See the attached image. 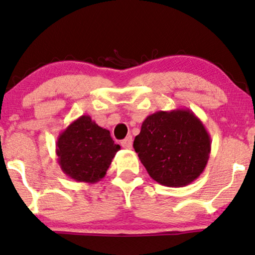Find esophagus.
Listing matches in <instances>:
<instances>
[{"label":"esophagus","mask_w":255,"mask_h":255,"mask_svg":"<svg viewBox=\"0 0 255 255\" xmlns=\"http://www.w3.org/2000/svg\"><path fill=\"white\" fill-rule=\"evenodd\" d=\"M121 145L125 149H130L131 145H133V137L131 136H127L125 140L121 141Z\"/></svg>","instance_id":"1"}]
</instances>
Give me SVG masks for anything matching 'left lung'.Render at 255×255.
Here are the masks:
<instances>
[{"label": "left lung", "instance_id": "8db88e82", "mask_svg": "<svg viewBox=\"0 0 255 255\" xmlns=\"http://www.w3.org/2000/svg\"><path fill=\"white\" fill-rule=\"evenodd\" d=\"M133 145L149 176L172 188L198 178L211 152V138L203 122L183 108L145 118Z\"/></svg>", "mask_w": 255, "mask_h": 255}]
</instances>
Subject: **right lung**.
<instances>
[{"instance_id":"obj_1","label":"right lung","mask_w":255,"mask_h":255,"mask_svg":"<svg viewBox=\"0 0 255 255\" xmlns=\"http://www.w3.org/2000/svg\"><path fill=\"white\" fill-rule=\"evenodd\" d=\"M120 145L110 130L101 128L90 115H81L59 134L56 142L58 164L77 182L97 183L105 177Z\"/></svg>"}]
</instances>
